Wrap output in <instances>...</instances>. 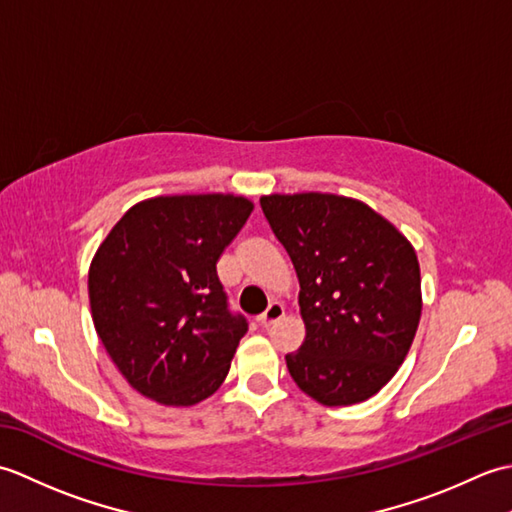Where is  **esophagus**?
<instances>
[{"label": "esophagus", "instance_id": "esophagus-1", "mask_svg": "<svg viewBox=\"0 0 512 512\" xmlns=\"http://www.w3.org/2000/svg\"><path fill=\"white\" fill-rule=\"evenodd\" d=\"M284 317V306H281L279 301H273L270 303V306L266 308V312L264 314H259L257 317V323L262 325V328H270V325H273L277 319H281Z\"/></svg>", "mask_w": 512, "mask_h": 512}]
</instances>
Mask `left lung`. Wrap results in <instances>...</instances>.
Returning <instances> with one entry per match:
<instances>
[{
    "label": "left lung",
    "instance_id": "left-lung-1",
    "mask_svg": "<svg viewBox=\"0 0 512 512\" xmlns=\"http://www.w3.org/2000/svg\"><path fill=\"white\" fill-rule=\"evenodd\" d=\"M259 204L301 286L306 341L286 354L292 380L328 407L374 396L418 330L416 250L385 217L341 195L275 193Z\"/></svg>",
    "mask_w": 512,
    "mask_h": 512
}]
</instances>
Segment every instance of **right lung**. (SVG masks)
I'll return each mask as SVG.
<instances>
[{
    "mask_svg": "<svg viewBox=\"0 0 512 512\" xmlns=\"http://www.w3.org/2000/svg\"><path fill=\"white\" fill-rule=\"evenodd\" d=\"M250 211L246 198L222 193L151 198L96 250L94 328L143 396L189 407L224 383L248 323L228 308L215 264Z\"/></svg>",
    "mask_w": 512,
    "mask_h": 512,
    "instance_id": "right-lung-1",
    "label": "right lung"
}]
</instances>
